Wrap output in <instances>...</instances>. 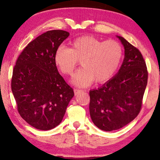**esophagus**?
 Wrapping results in <instances>:
<instances>
[{"label": "esophagus", "instance_id": "1", "mask_svg": "<svg viewBox=\"0 0 160 160\" xmlns=\"http://www.w3.org/2000/svg\"><path fill=\"white\" fill-rule=\"evenodd\" d=\"M82 90H78V89H75L74 90V93H75V95H78V94H80L81 92H82Z\"/></svg>", "mask_w": 160, "mask_h": 160}]
</instances>
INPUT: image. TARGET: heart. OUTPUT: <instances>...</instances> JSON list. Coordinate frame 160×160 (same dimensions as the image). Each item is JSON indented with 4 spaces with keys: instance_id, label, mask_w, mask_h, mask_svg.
Masks as SVG:
<instances>
[{
    "instance_id": "b5f03b06",
    "label": "heart",
    "mask_w": 160,
    "mask_h": 160,
    "mask_svg": "<svg viewBox=\"0 0 160 160\" xmlns=\"http://www.w3.org/2000/svg\"><path fill=\"white\" fill-rule=\"evenodd\" d=\"M70 45V48L59 47L54 61L64 75H72L81 60L83 67L72 79L75 85L80 87L90 85L94 80L98 83L107 82L115 73L122 58V47L114 40L102 42L85 35L74 39Z\"/></svg>"
}]
</instances>
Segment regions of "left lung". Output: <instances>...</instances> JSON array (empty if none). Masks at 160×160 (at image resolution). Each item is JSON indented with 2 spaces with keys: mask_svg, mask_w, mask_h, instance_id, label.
<instances>
[{
  "mask_svg": "<svg viewBox=\"0 0 160 160\" xmlns=\"http://www.w3.org/2000/svg\"><path fill=\"white\" fill-rule=\"evenodd\" d=\"M125 58L118 73L97 90L90 91V113L94 125L104 131L125 126L138 115L148 72L140 51L122 37Z\"/></svg>",
  "mask_w": 160,
  "mask_h": 160,
  "instance_id": "8db88e82",
  "label": "left lung"
}]
</instances>
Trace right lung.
<instances>
[{
  "label": "right lung",
  "instance_id": "obj_1",
  "mask_svg": "<svg viewBox=\"0 0 160 160\" xmlns=\"http://www.w3.org/2000/svg\"><path fill=\"white\" fill-rule=\"evenodd\" d=\"M69 32L50 30L29 42L12 70L11 89L18 112L34 128L48 131L60 124L72 88L59 74L54 55Z\"/></svg>",
  "mask_w": 160,
  "mask_h": 160
}]
</instances>
